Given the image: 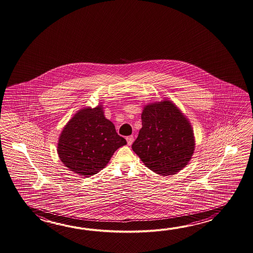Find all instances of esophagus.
<instances>
[{
    "label": "esophagus",
    "instance_id": "esophagus-1",
    "mask_svg": "<svg viewBox=\"0 0 253 253\" xmlns=\"http://www.w3.org/2000/svg\"><path fill=\"white\" fill-rule=\"evenodd\" d=\"M126 141H127V145H131L134 142V136L133 135H129L126 137Z\"/></svg>",
    "mask_w": 253,
    "mask_h": 253
}]
</instances>
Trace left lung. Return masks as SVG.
<instances>
[{"label":"left lung","instance_id":"1","mask_svg":"<svg viewBox=\"0 0 253 253\" xmlns=\"http://www.w3.org/2000/svg\"><path fill=\"white\" fill-rule=\"evenodd\" d=\"M142 128L132 149L157 174H175L188 165L195 147L194 130L175 104L164 99L144 107Z\"/></svg>","mask_w":253,"mask_h":253}]
</instances>
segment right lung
I'll return each instance as SVG.
<instances>
[{"mask_svg":"<svg viewBox=\"0 0 253 253\" xmlns=\"http://www.w3.org/2000/svg\"><path fill=\"white\" fill-rule=\"evenodd\" d=\"M126 145L113 123L105 118L102 105L83 108L72 117L59 135L58 155L70 171L83 177L96 174L114 153Z\"/></svg>","mask_w":253,"mask_h":253,"instance_id":"obj_1","label":"right lung"}]
</instances>
